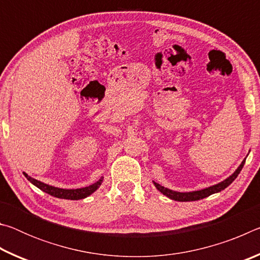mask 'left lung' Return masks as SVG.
I'll return each mask as SVG.
<instances>
[{"instance_id": "1", "label": "left lung", "mask_w": 260, "mask_h": 260, "mask_svg": "<svg viewBox=\"0 0 260 260\" xmlns=\"http://www.w3.org/2000/svg\"><path fill=\"white\" fill-rule=\"evenodd\" d=\"M246 157H248V156H246ZM245 159H246V158H244V159L242 160L240 166L235 170V172L233 173L232 175H230V177H228L227 179L223 180V181L219 182L217 184H213V186H210L208 188L200 189V190L187 191V192L183 191V192H181V191H175V190H172V189L162 187V186H160L159 183H157L155 181H153V184H155V187L162 193V195H165L166 197H169V199L173 200V201H178V202H192V201L203 200V199H205V197L212 195V193L221 191V190H223V189L230 186V184L237 178V175L240 174L241 170L243 169Z\"/></svg>"}]
</instances>
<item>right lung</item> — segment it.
Here are the masks:
<instances>
[{"mask_svg": "<svg viewBox=\"0 0 260 260\" xmlns=\"http://www.w3.org/2000/svg\"><path fill=\"white\" fill-rule=\"evenodd\" d=\"M24 175L27 178L29 182H32L35 187L41 189L42 191L49 193V195L54 196V197H57V199L71 200V201H78V200L86 199V197H88L89 195H91L94 191L98 190L101 184H102V182H103V177H102L99 180V181H96L95 183L90 184V186H88V187H82V188H78V189H64V188L50 186V184H47L45 182L39 181V180L29 177V175L25 172H24Z\"/></svg>", "mask_w": 260, "mask_h": 260, "instance_id": "add662e5", "label": "right lung"}]
</instances>
